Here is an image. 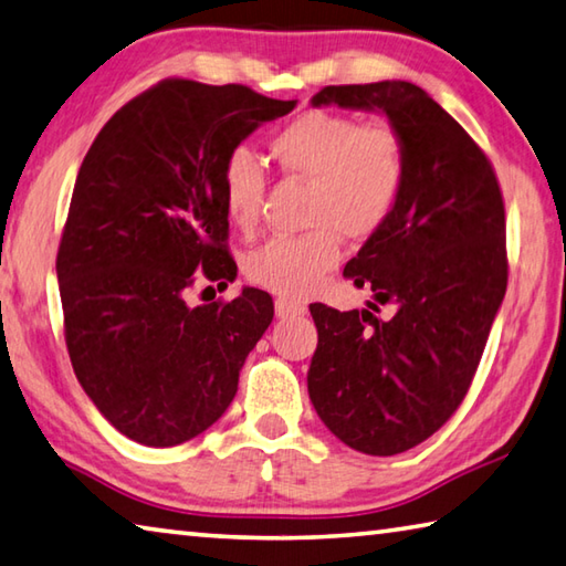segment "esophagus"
<instances>
[{"label": "esophagus", "mask_w": 566, "mask_h": 566, "mask_svg": "<svg viewBox=\"0 0 566 566\" xmlns=\"http://www.w3.org/2000/svg\"><path fill=\"white\" fill-rule=\"evenodd\" d=\"M274 314L280 318H294V316H304L306 314V306L302 302H294V300H284V296H280V300L274 302Z\"/></svg>", "instance_id": "esophagus-1"}]
</instances>
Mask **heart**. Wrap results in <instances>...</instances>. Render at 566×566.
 Segmentation results:
<instances>
[{
	"label": "heart",
	"mask_w": 566,
	"mask_h": 566,
	"mask_svg": "<svg viewBox=\"0 0 566 566\" xmlns=\"http://www.w3.org/2000/svg\"><path fill=\"white\" fill-rule=\"evenodd\" d=\"M272 156L284 172L312 182V232L266 240L244 260V272L270 292L306 296L336 270L342 234L368 240L394 214L406 185V146L388 123L306 111L272 138ZM264 185V166L250 148H234L224 158L222 202L238 228L250 230L260 218Z\"/></svg>",
	"instance_id": "b5f03b06"
}]
</instances>
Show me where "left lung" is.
<instances>
[{"instance_id": "obj_1", "label": "left lung", "mask_w": 566, "mask_h": 566, "mask_svg": "<svg viewBox=\"0 0 566 566\" xmlns=\"http://www.w3.org/2000/svg\"><path fill=\"white\" fill-rule=\"evenodd\" d=\"M312 106L384 113L406 146L396 210L344 270L397 314L376 319L374 302L310 306L318 344L306 374L318 418L342 443L398 455L455 413L478 371L507 290L505 205L485 153L420 86H326Z\"/></svg>"}]
</instances>
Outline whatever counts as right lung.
Here are the masks:
<instances>
[{"label":"right lung","instance_id":"add662e5","mask_svg":"<svg viewBox=\"0 0 566 566\" xmlns=\"http://www.w3.org/2000/svg\"><path fill=\"white\" fill-rule=\"evenodd\" d=\"M294 106L168 78L113 113L81 163L56 254L66 346L101 416L140 446L208 430L272 324V296L254 286L228 304L188 306L185 292L198 276H238L222 163Z\"/></svg>","mask_w":566,"mask_h":566}]
</instances>
